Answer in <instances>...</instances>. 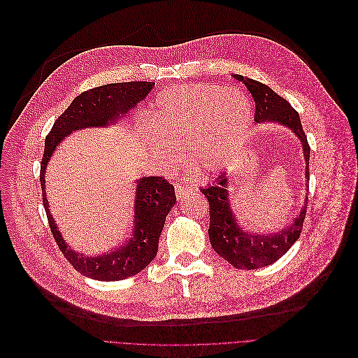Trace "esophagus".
I'll list each match as a JSON object with an SVG mask.
<instances>
[{
  "label": "esophagus",
  "instance_id": "1",
  "mask_svg": "<svg viewBox=\"0 0 358 358\" xmlns=\"http://www.w3.org/2000/svg\"><path fill=\"white\" fill-rule=\"evenodd\" d=\"M175 190H176V197H178V199H182L183 196H186L187 193H190L193 189H192V187H187V186H185V185L176 183V185H175Z\"/></svg>",
  "mask_w": 358,
  "mask_h": 358
}]
</instances>
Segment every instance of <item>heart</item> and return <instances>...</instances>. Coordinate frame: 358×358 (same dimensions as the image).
Here are the masks:
<instances>
[{"label":"heart","instance_id":"1","mask_svg":"<svg viewBox=\"0 0 358 358\" xmlns=\"http://www.w3.org/2000/svg\"><path fill=\"white\" fill-rule=\"evenodd\" d=\"M250 121L251 104L238 90L207 85L175 87L159 94L148 114V147L162 166L173 168L187 145L192 168L211 175L227 164Z\"/></svg>","mask_w":358,"mask_h":358}]
</instances>
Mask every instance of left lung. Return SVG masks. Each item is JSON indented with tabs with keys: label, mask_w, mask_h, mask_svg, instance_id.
Instances as JSON below:
<instances>
[{
	"label": "left lung",
	"mask_w": 358,
	"mask_h": 358,
	"mask_svg": "<svg viewBox=\"0 0 358 358\" xmlns=\"http://www.w3.org/2000/svg\"><path fill=\"white\" fill-rule=\"evenodd\" d=\"M234 78L243 82L254 97V120L257 122H279L291 128L299 136L303 147V157L306 161V179L309 180L310 147L308 144V138L302 128L298 111L266 85H262L250 78H244L241 75H234ZM227 183V176L220 175L216 182H214V185L200 189L208 200V238L213 250L238 269H257L273 264L283 254H287L294 243L299 238L306 217L308 197L305 200L303 208L289 227L282 230L280 233L269 236H259L257 233L248 234L237 226L236 216L229 201Z\"/></svg>",
	"instance_id": "8db88e82"
}]
</instances>
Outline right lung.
<instances>
[{
    "label": "right lung",
    "mask_w": 358,
    "mask_h": 358,
    "mask_svg": "<svg viewBox=\"0 0 358 358\" xmlns=\"http://www.w3.org/2000/svg\"><path fill=\"white\" fill-rule=\"evenodd\" d=\"M154 85L152 82L111 83L83 92L57 117L45 139L39 178L42 201L52 236L64 258L76 271L97 280H121L136 275L157 257L166 216L176 201L175 187L162 176L138 179L131 238L127 244L110 254L94 258L85 257L64 244L52 217L45 194L46 165L64 136L87 127H107L110 122L127 114L136 103L144 100Z\"/></svg>",
    "instance_id": "add662e5"
}]
</instances>
